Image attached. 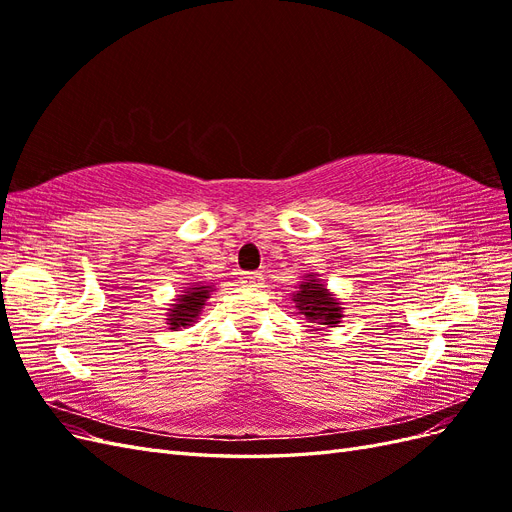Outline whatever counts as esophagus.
Segmentation results:
<instances>
[{
	"mask_svg": "<svg viewBox=\"0 0 512 512\" xmlns=\"http://www.w3.org/2000/svg\"><path fill=\"white\" fill-rule=\"evenodd\" d=\"M241 282H243V284H247V286H260L262 282H265V275H262L260 271L243 273V275H241Z\"/></svg>",
	"mask_w": 512,
	"mask_h": 512,
	"instance_id": "esophagus-1",
	"label": "esophagus"
}]
</instances>
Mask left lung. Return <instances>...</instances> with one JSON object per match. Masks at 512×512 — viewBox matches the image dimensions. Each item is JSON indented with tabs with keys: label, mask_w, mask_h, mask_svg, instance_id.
I'll use <instances>...</instances> for the list:
<instances>
[{
	"label": "left lung",
	"mask_w": 512,
	"mask_h": 512,
	"mask_svg": "<svg viewBox=\"0 0 512 512\" xmlns=\"http://www.w3.org/2000/svg\"><path fill=\"white\" fill-rule=\"evenodd\" d=\"M292 301L297 305L299 314L305 316L312 324H327L335 327L344 318V307L324 286L316 273H307L305 280L299 284V290L292 294Z\"/></svg>",
	"instance_id": "8db88e82"
}]
</instances>
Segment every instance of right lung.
Here are the masks:
<instances>
[{
  "label": "right lung",
  "mask_w": 512,
  "mask_h": 512,
  "mask_svg": "<svg viewBox=\"0 0 512 512\" xmlns=\"http://www.w3.org/2000/svg\"><path fill=\"white\" fill-rule=\"evenodd\" d=\"M211 292L213 286L203 284H192L190 288H185V292L175 299L173 309H168L166 324H170V329L192 327V322H196L198 314L203 312V305Z\"/></svg>",
  "instance_id": "add662e5"
}]
</instances>
